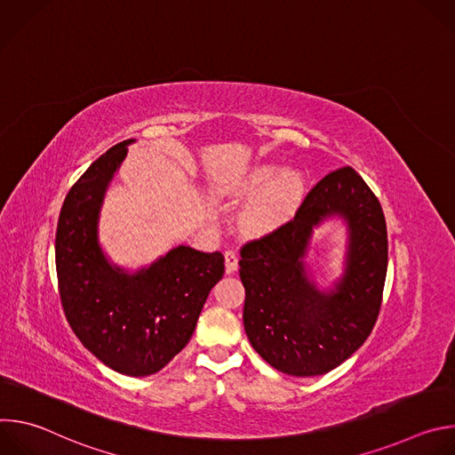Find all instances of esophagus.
Here are the masks:
<instances>
[{
	"instance_id": "34e87169",
	"label": "esophagus",
	"mask_w": 455,
	"mask_h": 455,
	"mask_svg": "<svg viewBox=\"0 0 455 455\" xmlns=\"http://www.w3.org/2000/svg\"><path fill=\"white\" fill-rule=\"evenodd\" d=\"M237 253L234 250H225V268H227V274H234L237 270Z\"/></svg>"
}]
</instances>
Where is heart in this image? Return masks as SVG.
<instances>
[{"instance_id": "b5f03b06", "label": "heart", "mask_w": 455, "mask_h": 455, "mask_svg": "<svg viewBox=\"0 0 455 455\" xmlns=\"http://www.w3.org/2000/svg\"><path fill=\"white\" fill-rule=\"evenodd\" d=\"M243 188L248 194L261 192L244 211L243 228L250 234L263 235L279 228L297 212L304 198L306 183L297 171L281 172L277 165L265 164L250 171Z\"/></svg>"}]
</instances>
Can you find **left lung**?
<instances>
[{"label": "left lung", "mask_w": 455, "mask_h": 455, "mask_svg": "<svg viewBox=\"0 0 455 455\" xmlns=\"http://www.w3.org/2000/svg\"><path fill=\"white\" fill-rule=\"evenodd\" d=\"M331 213L348 220L350 253L345 279L326 296L308 284L301 257L312 227ZM239 253L244 331L277 371L323 374L371 335L387 275V227L378 198L353 167L318 180L290 221L246 241Z\"/></svg>", "instance_id": "8db88e82"}]
</instances>
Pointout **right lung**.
Here are the masks:
<instances>
[{
  "label": "right lung",
  "instance_id": "obj_1",
  "mask_svg": "<svg viewBox=\"0 0 455 455\" xmlns=\"http://www.w3.org/2000/svg\"><path fill=\"white\" fill-rule=\"evenodd\" d=\"M129 144L108 149L67 194L55 234V268L64 315L83 346L116 372L148 376L188 344L212 286L225 274V257L178 246L137 275L108 265L97 243L99 209Z\"/></svg>",
  "mask_w": 455,
  "mask_h": 455
}]
</instances>
